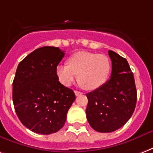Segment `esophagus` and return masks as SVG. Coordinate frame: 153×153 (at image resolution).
I'll return each mask as SVG.
<instances>
[{"mask_svg":"<svg viewBox=\"0 0 153 153\" xmlns=\"http://www.w3.org/2000/svg\"><path fill=\"white\" fill-rule=\"evenodd\" d=\"M74 93H75V96L76 97H78V96H80V95H82V92H80V91H74Z\"/></svg>","mask_w":153,"mask_h":153,"instance_id":"34e87169","label":"esophagus"}]
</instances>
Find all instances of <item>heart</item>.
<instances>
[{"mask_svg": "<svg viewBox=\"0 0 153 153\" xmlns=\"http://www.w3.org/2000/svg\"><path fill=\"white\" fill-rule=\"evenodd\" d=\"M67 64L56 68L57 79L62 85L70 87L77 78L79 84L86 90H95L108 79L111 70V62L105 54L80 51L68 59Z\"/></svg>", "mask_w": 153, "mask_h": 153, "instance_id": "1", "label": "heart"}]
</instances>
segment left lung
I'll list each match as a JSON object with an SVG mask.
<instances>
[{
  "mask_svg": "<svg viewBox=\"0 0 153 153\" xmlns=\"http://www.w3.org/2000/svg\"><path fill=\"white\" fill-rule=\"evenodd\" d=\"M112 61L110 79L87 94V119L95 131L113 132L127 123L134 113L137 91L134 74L126 58L108 52Z\"/></svg>",
  "mask_w": 153,
  "mask_h": 153,
  "instance_id": "obj_1",
  "label": "left lung"
}]
</instances>
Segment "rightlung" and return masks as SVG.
<instances>
[{"label":"right lung","instance_id":"obj_1","mask_svg":"<svg viewBox=\"0 0 153 153\" xmlns=\"http://www.w3.org/2000/svg\"><path fill=\"white\" fill-rule=\"evenodd\" d=\"M65 56L59 48L45 46L25 57L13 82V102L21 123L33 132L55 133L63 127L75 100L73 90L63 86L56 68Z\"/></svg>","mask_w":153,"mask_h":153}]
</instances>
